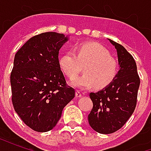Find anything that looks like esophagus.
<instances>
[{
	"label": "esophagus",
	"mask_w": 151,
	"mask_h": 151,
	"mask_svg": "<svg viewBox=\"0 0 151 151\" xmlns=\"http://www.w3.org/2000/svg\"><path fill=\"white\" fill-rule=\"evenodd\" d=\"M75 96H76V98H81V97L82 96V93H81L80 91H77L75 93Z\"/></svg>",
	"instance_id": "esophagus-1"
}]
</instances>
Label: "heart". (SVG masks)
Wrapping results in <instances>:
<instances>
[{
  "mask_svg": "<svg viewBox=\"0 0 151 151\" xmlns=\"http://www.w3.org/2000/svg\"><path fill=\"white\" fill-rule=\"evenodd\" d=\"M63 72L73 78L85 65L84 74L73 79L70 84L79 89H96L108 86L114 80L118 71L116 61L111 57L110 52L100 44L84 43L78 47V53L73 51L65 53L59 60Z\"/></svg>",
  "mask_w": 151,
  "mask_h": 151,
  "instance_id": "b5f03b06",
  "label": "heart"
}]
</instances>
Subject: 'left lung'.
I'll use <instances>...</instances> for the list:
<instances>
[{
    "instance_id": "left-lung-1",
    "label": "left lung",
    "mask_w": 151,
    "mask_h": 151,
    "mask_svg": "<svg viewBox=\"0 0 151 151\" xmlns=\"http://www.w3.org/2000/svg\"><path fill=\"white\" fill-rule=\"evenodd\" d=\"M116 49L120 66L112 82L90 98L93 108L88 115L90 125L97 133L109 134L120 129L134 111L140 78L133 57L119 43L109 40Z\"/></svg>"
}]
</instances>
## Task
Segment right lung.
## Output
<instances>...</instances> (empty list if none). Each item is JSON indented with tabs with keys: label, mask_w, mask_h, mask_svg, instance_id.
Listing matches in <instances>:
<instances>
[{
	"label": "right lung",
	"mask_w": 151,
	"mask_h": 151,
	"mask_svg": "<svg viewBox=\"0 0 151 151\" xmlns=\"http://www.w3.org/2000/svg\"><path fill=\"white\" fill-rule=\"evenodd\" d=\"M69 36L45 32L33 36L15 54L10 75L12 102L22 120L36 132L52 129L75 96L66 86L59 51Z\"/></svg>",
	"instance_id": "right-lung-1"
}]
</instances>
